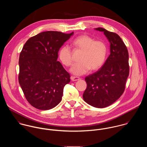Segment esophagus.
Segmentation results:
<instances>
[{
    "mask_svg": "<svg viewBox=\"0 0 147 147\" xmlns=\"http://www.w3.org/2000/svg\"><path fill=\"white\" fill-rule=\"evenodd\" d=\"M71 79L72 81L75 82V81H78V80H80V78H79V77H76V76H71Z\"/></svg>",
    "mask_w": 147,
    "mask_h": 147,
    "instance_id": "obj_1",
    "label": "esophagus"
}]
</instances>
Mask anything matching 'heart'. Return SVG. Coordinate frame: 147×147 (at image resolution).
<instances>
[{
  "label": "heart",
  "mask_w": 147,
  "mask_h": 147,
  "mask_svg": "<svg viewBox=\"0 0 147 147\" xmlns=\"http://www.w3.org/2000/svg\"><path fill=\"white\" fill-rule=\"evenodd\" d=\"M72 45L76 50L82 51L78 63L74 64L71 72L75 75H82L90 69L96 71L105 63L107 47L104 41L96 40L92 37L83 34L75 38ZM59 58L66 67H69L73 63L72 53L71 49L64 46L59 51Z\"/></svg>",
  "instance_id": "obj_1"
}]
</instances>
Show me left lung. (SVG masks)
Masks as SVG:
<instances>
[{"label":"left lung","mask_w":147,"mask_h":147,"mask_svg":"<svg viewBox=\"0 0 147 147\" xmlns=\"http://www.w3.org/2000/svg\"><path fill=\"white\" fill-rule=\"evenodd\" d=\"M96 30L103 32L110 43V54L99 70L85 77L87 87L83 97L89 105L104 108L116 101L125 91L129 70L128 53L117 33L102 28Z\"/></svg>","instance_id":"obj_1"}]
</instances>
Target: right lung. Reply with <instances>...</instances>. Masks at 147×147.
<instances>
[{
	"instance_id": "add662e5",
	"label": "right lung",
	"mask_w": 147,
	"mask_h": 147,
	"mask_svg": "<svg viewBox=\"0 0 147 147\" xmlns=\"http://www.w3.org/2000/svg\"><path fill=\"white\" fill-rule=\"evenodd\" d=\"M73 34L43 32L24 45L19 61V83L25 98L34 107L49 110L61 101L70 75L57 61L58 51Z\"/></svg>"
}]
</instances>
